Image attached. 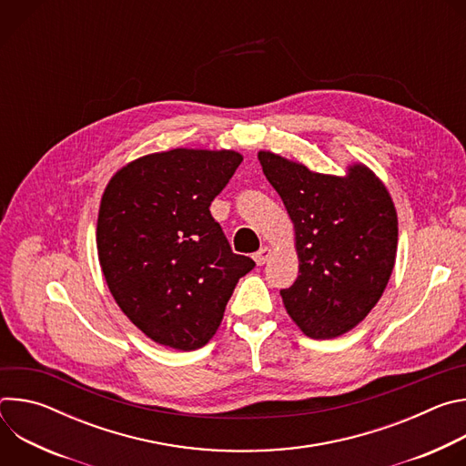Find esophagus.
<instances>
[{
	"mask_svg": "<svg viewBox=\"0 0 466 466\" xmlns=\"http://www.w3.org/2000/svg\"><path fill=\"white\" fill-rule=\"evenodd\" d=\"M271 254H273L271 247H261V248L254 254V261H256L258 265H263L265 261H268V259L271 258Z\"/></svg>",
	"mask_w": 466,
	"mask_h": 466,
	"instance_id": "obj_1",
	"label": "esophagus"
}]
</instances>
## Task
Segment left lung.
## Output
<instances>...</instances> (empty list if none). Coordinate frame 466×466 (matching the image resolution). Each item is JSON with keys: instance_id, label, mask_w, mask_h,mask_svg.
<instances>
[{"instance_id": "1", "label": "left lung", "mask_w": 466, "mask_h": 466, "mask_svg": "<svg viewBox=\"0 0 466 466\" xmlns=\"http://www.w3.org/2000/svg\"><path fill=\"white\" fill-rule=\"evenodd\" d=\"M258 160L295 230L299 277L280 291L284 308L308 338H339L370 313L390 279L398 245L390 193L363 162L329 175L273 151Z\"/></svg>"}]
</instances>
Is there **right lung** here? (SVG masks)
<instances>
[{
	"label": "right lung",
	"mask_w": 466,
	"mask_h": 466,
	"mask_svg": "<svg viewBox=\"0 0 466 466\" xmlns=\"http://www.w3.org/2000/svg\"><path fill=\"white\" fill-rule=\"evenodd\" d=\"M243 155L151 153L119 167L97 214V258L119 309L162 347L197 350L218 331L254 261L234 254L210 214Z\"/></svg>",
	"instance_id": "right-lung-1"
}]
</instances>
